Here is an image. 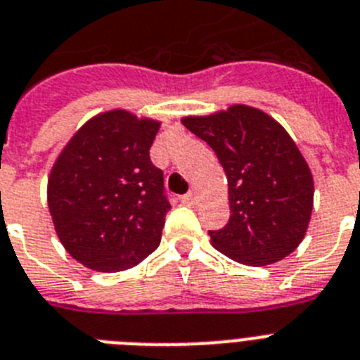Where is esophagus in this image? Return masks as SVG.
Here are the masks:
<instances>
[{
	"label": "esophagus",
	"mask_w": 360,
	"mask_h": 360,
	"mask_svg": "<svg viewBox=\"0 0 360 360\" xmlns=\"http://www.w3.org/2000/svg\"><path fill=\"white\" fill-rule=\"evenodd\" d=\"M181 201H183L185 205H195L198 203V198H195L194 192H190V194L183 195V198H181Z\"/></svg>",
	"instance_id": "34e87169"
}]
</instances>
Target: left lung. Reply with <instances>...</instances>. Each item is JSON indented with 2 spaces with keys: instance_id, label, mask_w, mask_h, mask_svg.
I'll use <instances>...</instances> for the list:
<instances>
[{
  "instance_id": "1",
  "label": "left lung",
  "mask_w": 360,
  "mask_h": 360,
  "mask_svg": "<svg viewBox=\"0 0 360 360\" xmlns=\"http://www.w3.org/2000/svg\"><path fill=\"white\" fill-rule=\"evenodd\" d=\"M181 122L212 148L226 174L231 219L208 232L214 249L249 267L291 255L309 226L315 185L282 124L247 104L188 115Z\"/></svg>"
}]
</instances>
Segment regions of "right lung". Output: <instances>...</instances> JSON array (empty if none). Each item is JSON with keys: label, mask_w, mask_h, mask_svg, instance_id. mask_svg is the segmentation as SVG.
<instances>
[{"label": "right lung", "mask_w": 360, "mask_h": 360, "mask_svg": "<svg viewBox=\"0 0 360 360\" xmlns=\"http://www.w3.org/2000/svg\"><path fill=\"white\" fill-rule=\"evenodd\" d=\"M161 120L122 108L84 122L47 179V205L63 249L84 267L119 273L161 243L170 203L150 161Z\"/></svg>", "instance_id": "1"}]
</instances>
